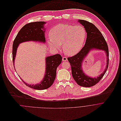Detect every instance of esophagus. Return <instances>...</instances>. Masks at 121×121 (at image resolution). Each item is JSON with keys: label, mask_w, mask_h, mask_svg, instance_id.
Returning <instances> with one entry per match:
<instances>
[{"label": "esophagus", "mask_w": 121, "mask_h": 121, "mask_svg": "<svg viewBox=\"0 0 121 121\" xmlns=\"http://www.w3.org/2000/svg\"><path fill=\"white\" fill-rule=\"evenodd\" d=\"M62 60L63 61H67V58L66 57H64L62 58Z\"/></svg>", "instance_id": "esophagus-1"}]
</instances>
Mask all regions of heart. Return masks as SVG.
I'll list each match as a JSON object with an SVG mask.
<instances>
[{"label":"heart","instance_id":"1","mask_svg":"<svg viewBox=\"0 0 121 121\" xmlns=\"http://www.w3.org/2000/svg\"><path fill=\"white\" fill-rule=\"evenodd\" d=\"M86 35V31L83 26L60 24L51 29L50 37L47 41L50 47L56 50H59L62 45L66 54L73 55L82 49Z\"/></svg>","mask_w":121,"mask_h":121}]
</instances>
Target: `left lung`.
<instances>
[{"label":"left lung","mask_w":121,"mask_h":121,"mask_svg":"<svg viewBox=\"0 0 121 121\" xmlns=\"http://www.w3.org/2000/svg\"><path fill=\"white\" fill-rule=\"evenodd\" d=\"M79 22L84 26L87 33L85 44L82 50L75 55L68 57L71 73L75 81L81 86L90 87L97 84L103 77L107 69L109 64V51L105 39L100 30L91 22L84 20L80 19ZM93 49L103 50L107 56V65L103 73L97 78H91L86 76L83 72L81 65L84 59L89 52Z\"/></svg>","instance_id":"left-lung-1"}]
</instances>
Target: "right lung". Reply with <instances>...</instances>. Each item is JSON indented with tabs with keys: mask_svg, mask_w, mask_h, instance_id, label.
I'll return each instance as SVG.
<instances>
[{
	"mask_svg": "<svg viewBox=\"0 0 121 121\" xmlns=\"http://www.w3.org/2000/svg\"><path fill=\"white\" fill-rule=\"evenodd\" d=\"M44 21H38L28 23L24 26L19 31L13 43L12 58L13 64L15 59L17 48L18 45L23 42L28 41L45 42V29ZM46 71L43 80L40 83L35 85H30L25 83L21 79L22 82L28 87L36 90H45L50 87L56 78V69L61 63L62 57L57 54L47 57L46 58Z\"/></svg>",
	"mask_w": 121,
	"mask_h": 121,
	"instance_id": "1",
	"label": "right lung"
}]
</instances>
